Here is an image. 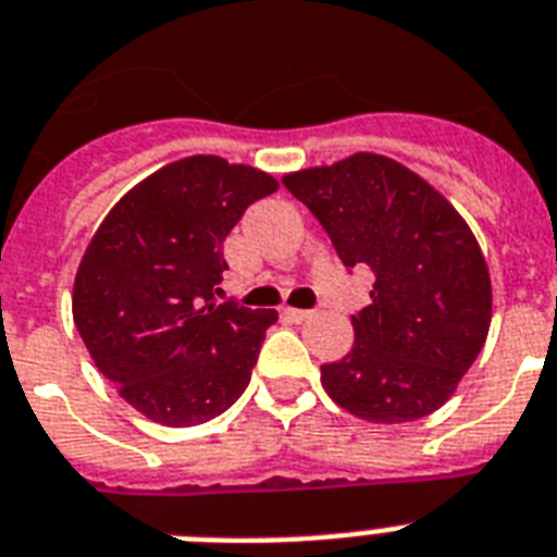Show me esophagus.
I'll use <instances>...</instances> for the list:
<instances>
[{
    "mask_svg": "<svg viewBox=\"0 0 557 557\" xmlns=\"http://www.w3.org/2000/svg\"><path fill=\"white\" fill-rule=\"evenodd\" d=\"M282 315L287 321H296V324H301V321H307L312 315L310 310H298V307H284L282 310Z\"/></svg>",
    "mask_w": 557,
    "mask_h": 557,
    "instance_id": "34e87169",
    "label": "esophagus"
}]
</instances>
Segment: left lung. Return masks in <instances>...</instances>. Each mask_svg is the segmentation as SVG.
Wrapping results in <instances>:
<instances>
[{
    "label": "left lung",
    "mask_w": 557,
    "mask_h": 557,
    "mask_svg": "<svg viewBox=\"0 0 557 557\" xmlns=\"http://www.w3.org/2000/svg\"><path fill=\"white\" fill-rule=\"evenodd\" d=\"M327 230L347 268L375 273L352 315L350 352L321 387L372 424L416 421L449 401L493 321V284L470 224L426 178L389 156L352 153L282 178Z\"/></svg>",
    "instance_id": "8db88e82"
}]
</instances>
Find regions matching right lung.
Here are the masks:
<instances>
[{"instance_id": "obj_1", "label": "right lung", "mask_w": 557, "mask_h": 557, "mask_svg": "<svg viewBox=\"0 0 557 557\" xmlns=\"http://www.w3.org/2000/svg\"><path fill=\"white\" fill-rule=\"evenodd\" d=\"M270 173L222 156L164 164L113 205L73 282V321L104 379L164 426L222 416L250 384L275 310L219 305L222 245Z\"/></svg>"}]
</instances>
